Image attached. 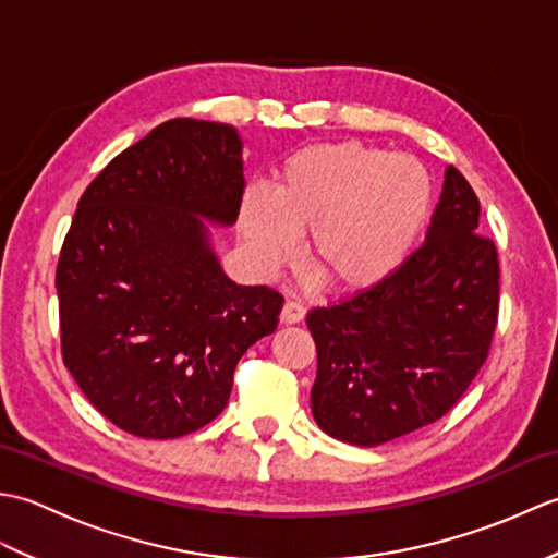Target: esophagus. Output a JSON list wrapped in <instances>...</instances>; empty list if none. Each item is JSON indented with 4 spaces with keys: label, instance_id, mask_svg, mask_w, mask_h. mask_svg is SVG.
I'll return each mask as SVG.
<instances>
[{
    "label": "esophagus",
    "instance_id": "1",
    "mask_svg": "<svg viewBox=\"0 0 558 558\" xmlns=\"http://www.w3.org/2000/svg\"><path fill=\"white\" fill-rule=\"evenodd\" d=\"M304 314H306L304 304L294 302V300H288V302H286V306H282L280 318H282V324H300L302 318H304Z\"/></svg>",
    "mask_w": 558,
    "mask_h": 558
}]
</instances>
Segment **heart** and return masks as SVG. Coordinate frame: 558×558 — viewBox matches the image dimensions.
I'll use <instances>...</instances> for the list:
<instances>
[{"mask_svg": "<svg viewBox=\"0 0 558 558\" xmlns=\"http://www.w3.org/2000/svg\"><path fill=\"white\" fill-rule=\"evenodd\" d=\"M432 213V180L412 156L338 141L302 148L280 165L270 196L244 194L240 230L268 270L306 258L338 290L357 292L400 268Z\"/></svg>", "mask_w": 558, "mask_h": 558, "instance_id": "obj_1", "label": "heart"}]
</instances>
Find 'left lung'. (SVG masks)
Segmentation results:
<instances>
[{
	"label": "left lung",
	"mask_w": 558,
	"mask_h": 558,
	"mask_svg": "<svg viewBox=\"0 0 558 558\" xmlns=\"http://www.w3.org/2000/svg\"><path fill=\"white\" fill-rule=\"evenodd\" d=\"M480 201L446 170L426 242L396 272L306 316L318 369L312 412L352 446H381L453 410L487 362L499 322V252Z\"/></svg>",
	"instance_id": "8db88e82"
}]
</instances>
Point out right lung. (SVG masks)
<instances>
[{
  "instance_id": "add662e5",
  "label": "right lung",
  "mask_w": 558,
  "mask_h": 558,
  "mask_svg": "<svg viewBox=\"0 0 558 558\" xmlns=\"http://www.w3.org/2000/svg\"><path fill=\"white\" fill-rule=\"evenodd\" d=\"M242 194L234 129L177 117L78 198L57 264L62 360L126 434L177 438L216 420L236 362L278 326L280 292L225 276L197 218L234 222Z\"/></svg>"
}]
</instances>
